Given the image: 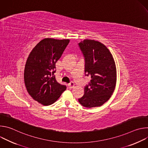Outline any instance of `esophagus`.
Masks as SVG:
<instances>
[{
    "instance_id": "34e87169",
    "label": "esophagus",
    "mask_w": 148,
    "mask_h": 148,
    "mask_svg": "<svg viewBox=\"0 0 148 148\" xmlns=\"http://www.w3.org/2000/svg\"><path fill=\"white\" fill-rule=\"evenodd\" d=\"M68 87L69 88H73L74 87V82H70L68 84Z\"/></svg>"
}]
</instances>
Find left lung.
<instances>
[{
  "label": "left lung",
  "instance_id": "8db88e82",
  "mask_svg": "<svg viewBox=\"0 0 148 148\" xmlns=\"http://www.w3.org/2000/svg\"><path fill=\"white\" fill-rule=\"evenodd\" d=\"M85 58L86 75L91 78L79 102L87 108L98 107L112 95L116 82V69L108 49L99 41L86 39L78 43Z\"/></svg>",
  "mask_w": 148,
  "mask_h": 148
}]
</instances>
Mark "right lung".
Masks as SVG:
<instances>
[{
  "label": "right lung",
  "instance_id": "1",
  "mask_svg": "<svg viewBox=\"0 0 148 148\" xmlns=\"http://www.w3.org/2000/svg\"><path fill=\"white\" fill-rule=\"evenodd\" d=\"M69 42V39H43L27 59L24 71L25 86L32 98L42 105L53 103L66 90V86L57 82L54 73L56 63Z\"/></svg>",
  "mask_w": 148,
  "mask_h": 148
}]
</instances>
